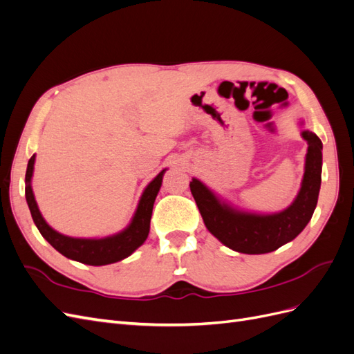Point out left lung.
<instances>
[{"instance_id": "1", "label": "left lung", "mask_w": 354, "mask_h": 354, "mask_svg": "<svg viewBox=\"0 0 354 354\" xmlns=\"http://www.w3.org/2000/svg\"><path fill=\"white\" fill-rule=\"evenodd\" d=\"M308 143L306 171L298 196L285 211L260 216L241 212L221 203L199 180L190 181V192L195 198L207 229L230 250L243 254L272 252L297 238L313 216L322 181V142L312 131H303Z\"/></svg>"}]
</instances>
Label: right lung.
<instances>
[{"instance_id":"add662e5","label":"right lung","mask_w":354,"mask_h":354,"mask_svg":"<svg viewBox=\"0 0 354 354\" xmlns=\"http://www.w3.org/2000/svg\"><path fill=\"white\" fill-rule=\"evenodd\" d=\"M34 162L35 155H32L28 162L25 176V196L28 207L30 209V216L34 218V223L39 233L44 236V239L53 246V248L57 250L60 254L68 257L71 260L80 261L84 264L104 266L116 263L125 259V257L131 255L138 246L146 241L149 229H151L153 202L160 189V185H162L165 169L160 171L151 183H149V186L143 192L140 202H138V207L131 224L124 232L115 234V236L103 239H77L65 236V234H60L56 230H53L46 223V220L42 218L30 187V178L32 173H34Z\"/></svg>"}]
</instances>
